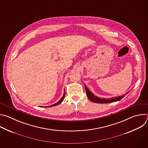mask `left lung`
<instances>
[{
    "mask_svg": "<svg viewBox=\"0 0 148 148\" xmlns=\"http://www.w3.org/2000/svg\"><path fill=\"white\" fill-rule=\"evenodd\" d=\"M85 88H86V94L87 95L88 97V98H89L90 100H91L92 102H95V103H110V102H114L115 101H120L122 98H123L125 97V95H122V96H119L118 97H115V98H99L95 95H94L90 90L87 87V86L85 85Z\"/></svg>",
    "mask_w": 148,
    "mask_h": 148,
    "instance_id": "obj_1",
    "label": "left lung"
}]
</instances>
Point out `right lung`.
I'll return each instance as SVG.
<instances>
[{
	"mask_svg": "<svg viewBox=\"0 0 148 148\" xmlns=\"http://www.w3.org/2000/svg\"><path fill=\"white\" fill-rule=\"evenodd\" d=\"M64 97H65V91H64V94H63V96L62 97V98H61V99H60L59 101H58L57 102H56V103H54V104H53V105H50V106H48V107H51L56 106V105H57L60 104V103H61V102H62V101H63V99H64Z\"/></svg>",
	"mask_w": 148,
	"mask_h": 148,
	"instance_id": "obj_1",
	"label": "right lung"
}]
</instances>
